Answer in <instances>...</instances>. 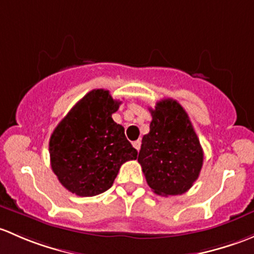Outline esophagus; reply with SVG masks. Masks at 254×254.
Segmentation results:
<instances>
[{
    "mask_svg": "<svg viewBox=\"0 0 254 254\" xmlns=\"http://www.w3.org/2000/svg\"><path fill=\"white\" fill-rule=\"evenodd\" d=\"M140 144H142V142H140L139 139L135 140V142H133V146H134V148L137 149V150H139V149H140Z\"/></svg>",
    "mask_w": 254,
    "mask_h": 254,
    "instance_id": "esophagus-1",
    "label": "esophagus"
}]
</instances>
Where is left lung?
<instances>
[{
    "label": "left lung",
    "instance_id": "8db88e82",
    "mask_svg": "<svg viewBox=\"0 0 254 254\" xmlns=\"http://www.w3.org/2000/svg\"><path fill=\"white\" fill-rule=\"evenodd\" d=\"M149 111L150 130L138 154L146 184L159 195L184 194L202 170L204 155L199 139L176 100L163 99Z\"/></svg>",
    "mask_w": 254,
    "mask_h": 254
}]
</instances>
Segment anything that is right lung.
<instances>
[{
	"instance_id": "1",
	"label": "right lung",
	"mask_w": 254,
	"mask_h": 254,
	"mask_svg": "<svg viewBox=\"0 0 254 254\" xmlns=\"http://www.w3.org/2000/svg\"><path fill=\"white\" fill-rule=\"evenodd\" d=\"M121 101L105 89H94L80 99L52 132L49 143L52 171L66 190L79 197L108 190L124 163L138 151L112 120Z\"/></svg>"
}]
</instances>
